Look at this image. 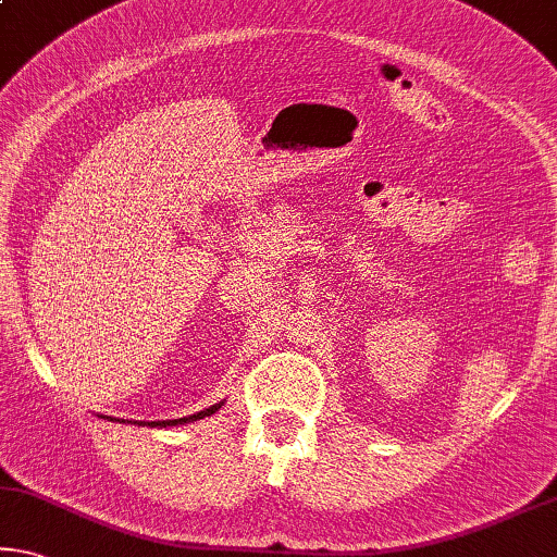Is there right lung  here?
<instances>
[{
  "mask_svg": "<svg viewBox=\"0 0 557 557\" xmlns=\"http://www.w3.org/2000/svg\"><path fill=\"white\" fill-rule=\"evenodd\" d=\"M220 406L223 404H218V406H210V409H206V411H198V413H193V417H183V419H173V421H151L148 423V426H178V423H188V421H198V419H202V417H210V413H215ZM146 421H140L138 426H144Z\"/></svg>",
  "mask_w": 557,
  "mask_h": 557,
  "instance_id": "obj_1",
  "label": "right lung"
}]
</instances>
